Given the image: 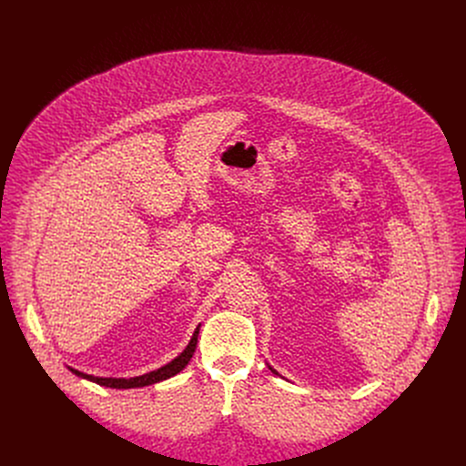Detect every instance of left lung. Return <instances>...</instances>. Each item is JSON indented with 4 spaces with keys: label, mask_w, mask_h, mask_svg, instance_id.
<instances>
[{
    "label": "left lung",
    "mask_w": 466,
    "mask_h": 466,
    "mask_svg": "<svg viewBox=\"0 0 466 466\" xmlns=\"http://www.w3.org/2000/svg\"><path fill=\"white\" fill-rule=\"evenodd\" d=\"M269 369H271V372H273V374H279V372H277V370H275L271 365H269ZM279 376H280V374H279Z\"/></svg>",
    "instance_id": "obj_1"
}]
</instances>
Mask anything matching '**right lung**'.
Segmentation results:
<instances>
[{"instance_id": "obj_1", "label": "right lung", "mask_w": 466, "mask_h": 466, "mask_svg": "<svg viewBox=\"0 0 466 466\" xmlns=\"http://www.w3.org/2000/svg\"><path fill=\"white\" fill-rule=\"evenodd\" d=\"M198 328H201V324H198L193 331V336L187 343V347L175 358L171 360L167 365L157 369V370H151L147 374H142V376H135V378H101V376H92V374H85L77 369H72L68 367L76 376L79 378H85V380H90L97 385H103V387H110V389H137V387H146V385H153V383H158L162 380H167L175 374H178L191 360L193 352H195V347H197V336H198Z\"/></svg>"}]
</instances>
